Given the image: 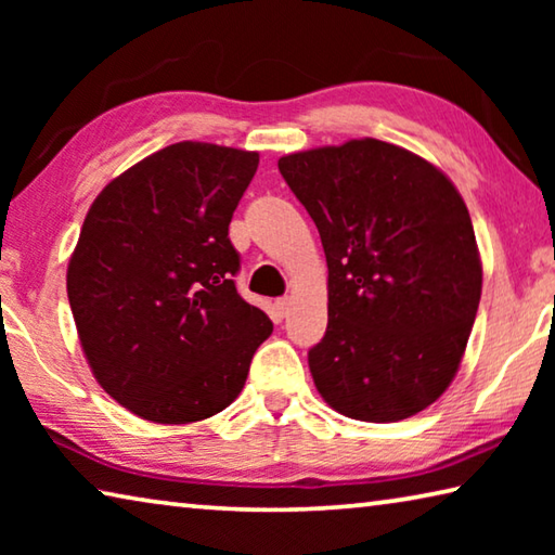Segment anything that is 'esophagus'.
I'll return each instance as SVG.
<instances>
[{
  "mask_svg": "<svg viewBox=\"0 0 555 555\" xmlns=\"http://www.w3.org/2000/svg\"><path fill=\"white\" fill-rule=\"evenodd\" d=\"M276 311H279V315H288V311H291V298L288 296L276 300Z\"/></svg>",
  "mask_w": 555,
  "mask_h": 555,
  "instance_id": "esophagus-1",
  "label": "esophagus"
}]
</instances>
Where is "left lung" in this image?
<instances>
[{
    "mask_svg": "<svg viewBox=\"0 0 555 555\" xmlns=\"http://www.w3.org/2000/svg\"><path fill=\"white\" fill-rule=\"evenodd\" d=\"M321 232L327 331L308 352L337 413L393 424L430 406L463 360L482 294L473 220L450 178L379 139L279 158Z\"/></svg>",
    "mask_w": 555,
    "mask_h": 555,
    "instance_id": "1",
    "label": "left lung"
}]
</instances>
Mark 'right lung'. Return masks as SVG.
<instances>
[{
  "label": "right lung",
  "mask_w": 555,
  "mask_h": 555,
  "mask_svg": "<svg viewBox=\"0 0 555 555\" xmlns=\"http://www.w3.org/2000/svg\"><path fill=\"white\" fill-rule=\"evenodd\" d=\"M259 154L178 142L109 181L68 261V300L100 387L139 418L193 424L240 397L274 325L234 288L232 212Z\"/></svg>",
  "instance_id": "right-lung-1"
}]
</instances>
